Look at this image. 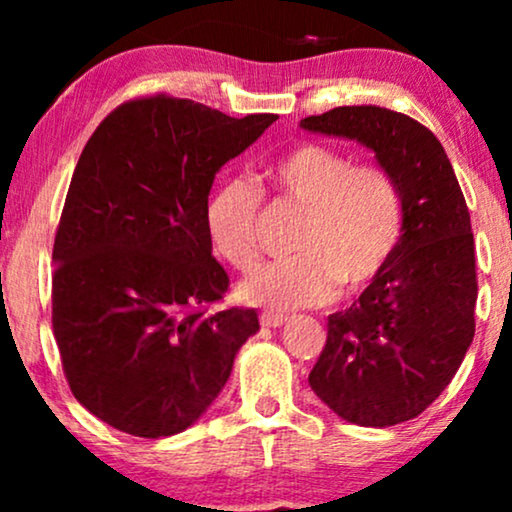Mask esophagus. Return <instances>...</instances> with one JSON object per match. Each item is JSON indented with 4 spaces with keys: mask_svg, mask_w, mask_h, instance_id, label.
I'll return each instance as SVG.
<instances>
[{
    "mask_svg": "<svg viewBox=\"0 0 512 512\" xmlns=\"http://www.w3.org/2000/svg\"><path fill=\"white\" fill-rule=\"evenodd\" d=\"M260 322L264 327H281L286 322L284 313H274V310H264L260 315Z\"/></svg>",
    "mask_w": 512,
    "mask_h": 512,
    "instance_id": "1",
    "label": "esophagus"
}]
</instances>
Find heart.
I'll use <instances>...</instances> for the list:
<instances>
[{
    "label": "heart",
    "mask_w": 512,
    "mask_h": 512,
    "mask_svg": "<svg viewBox=\"0 0 512 512\" xmlns=\"http://www.w3.org/2000/svg\"><path fill=\"white\" fill-rule=\"evenodd\" d=\"M269 190L303 207L296 255L264 264L240 286L245 301L267 308H301L368 286L395 255L404 228L402 192L383 166L327 144H298L262 173ZM262 192L245 178H226L207 199V233L216 255L250 272L257 255Z\"/></svg>",
    "instance_id": "b5f03b06"
}]
</instances>
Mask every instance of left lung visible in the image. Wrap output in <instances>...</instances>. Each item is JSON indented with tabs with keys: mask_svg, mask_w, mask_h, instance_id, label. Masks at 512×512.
Wrapping results in <instances>:
<instances>
[{
	"mask_svg": "<svg viewBox=\"0 0 512 512\" xmlns=\"http://www.w3.org/2000/svg\"><path fill=\"white\" fill-rule=\"evenodd\" d=\"M356 139L402 192L404 228L387 267L327 317L308 383L344 421L385 428L414 419L450 385L474 339L477 262L469 209L431 129L380 105H344L301 120Z\"/></svg>",
	"mask_w": 512,
	"mask_h": 512,
	"instance_id": "1",
	"label": "left lung"
}]
</instances>
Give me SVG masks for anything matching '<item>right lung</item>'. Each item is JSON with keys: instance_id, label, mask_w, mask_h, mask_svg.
<instances>
[{"instance_id": "add662e5", "label": "right lung", "mask_w": 512, "mask_h": 512, "mask_svg": "<svg viewBox=\"0 0 512 512\" xmlns=\"http://www.w3.org/2000/svg\"><path fill=\"white\" fill-rule=\"evenodd\" d=\"M276 115L228 117L166 93L122 103L91 134L52 248V330L79 404L108 426L163 438L219 397L257 330L211 255L209 190Z\"/></svg>"}]
</instances>
